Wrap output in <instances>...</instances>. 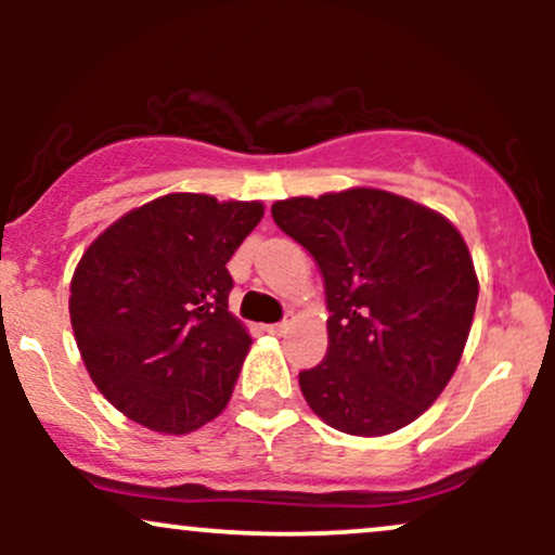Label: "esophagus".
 <instances>
[{"label": "esophagus", "instance_id": "34e87169", "mask_svg": "<svg viewBox=\"0 0 555 555\" xmlns=\"http://www.w3.org/2000/svg\"><path fill=\"white\" fill-rule=\"evenodd\" d=\"M286 328H289V323H286V321L271 323V326H266V331H269L271 336H282V334H286Z\"/></svg>", "mask_w": 555, "mask_h": 555}]
</instances>
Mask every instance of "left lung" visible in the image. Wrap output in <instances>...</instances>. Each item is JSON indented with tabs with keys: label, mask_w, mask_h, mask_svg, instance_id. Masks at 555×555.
<instances>
[{
	"label": "left lung",
	"mask_w": 555,
	"mask_h": 555,
	"mask_svg": "<svg viewBox=\"0 0 555 555\" xmlns=\"http://www.w3.org/2000/svg\"><path fill=\"white\" fill-rule=\"evenodd\" d=\"M271 216L323 273L328 349L299 373L310 410L349 436L410 425L451 380L473 326L477 276L462 234L373 188L289 197Z\"/></svg>",
	"instance_id": "1"
}]
</instances>
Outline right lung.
I'll list each match as a JSON object with an SVG mask.
<instances>
[{"instance_id": "obj_1", "label": "right lung", "mask_w": 555, "mask_h": 555, "mask_svg": "<svg viewBox=\"0 0 555 555\" xmlns=\"http://www.w3.org/2000/svg\"><path fill=\"white\" fill-rule=\"evenodd\" d=\"M263 203L171 193L101 232L69 284V321L99 391L156 433L197 430L232 397L250 334L227 263Z\"/></svg>"}]
</instances>
